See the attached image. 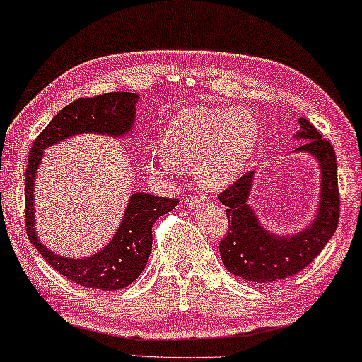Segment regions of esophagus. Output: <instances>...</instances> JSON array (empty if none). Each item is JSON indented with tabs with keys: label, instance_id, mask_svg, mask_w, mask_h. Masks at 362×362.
<instances>
[{
	"label": "esophagus",
	"instance_id": "esophagus-1",
	"mask_svg": "<svg viewBox=\"0 0 362 362\" xmlns=\"http://www.w3.org/2000/svg\"><path fill=\"white\" fill-rule=\"evenodd\" d=\"M185 204L191 209H197V207H204L209 204V197L207 196H187L185 199Z\"/></svg>",
	"mask_w": 362,
	"mask_h": 362
}]
</instances>
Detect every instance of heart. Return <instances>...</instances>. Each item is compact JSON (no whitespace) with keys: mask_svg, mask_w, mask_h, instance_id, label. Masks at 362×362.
Masks as SVG:
<instances>
[{"mask_svg":"<svg viewBox=\"0 0 362 362\" xmlns=\"http://www.w3.org/2000/svg\"><path fill=\"white\" fill-rule=\"evenodd\" d=\"M260 135L257 118L227 107H189L177 112L163 132V146L148 153V168L173 177L192 166L196 180L211 189L229 186L249 165Z\"/></svg>","mask_w":362,"mask_h":362,"instance_id":"1","label":"heart"}]
</instances>
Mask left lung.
<instances>
[{
    "instance_id": "left-lung-1",
    "label": "left lung",
    "mask_w": 362,
    "mask_h": 362,
    "mask_svg": "<svg viewBox=\"0 0 362 362\" xmlns=\"http://www.w3.org/2000/svg\"><path fill=\"white\" fill-rule=\"evenodd\" d=\"M298 123L301 130L295 136L306 141L296 151L313 155L321 170L318 214L301 234L280 237L260 226L259 217L247 204L254 171L245 173L219 194L229 221V230L219 244L221 259L232 275L255 284H269L298 274L320 255L338 227L339 191L334 150L306 118H300Z\"/></svg>"
}]
</instances>
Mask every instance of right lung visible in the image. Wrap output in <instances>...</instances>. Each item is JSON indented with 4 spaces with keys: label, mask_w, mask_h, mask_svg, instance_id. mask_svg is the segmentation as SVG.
<instances>
[{
    "label": "right lung",
    "mask_w": 362,
    "mask_h": 362,
    "mask_svg": "<svg viewBox=\"0 0 362 362\" xmlns=\"http://www.w3.org/2000/svg\"><path fill=\"white\" fill-rule=\"evenodd\" d=\"M136 93L110 92L97 97H81L64 107L34 140L26 168L24 199H26V232L44 260L74 284L103 291L120 290L135 281L151 254L153 226L163 214L175 209V197H158L135 192L130 197L120 229L110 244L87 259H67L54 254L41 244L34 229L33 191L42 153L54 143L78 133H103L110 136L127 135L135 122Z\"/></svg>",
    "instance_id": "obj_1"
}]
</instances>
